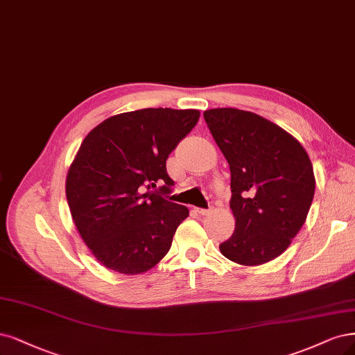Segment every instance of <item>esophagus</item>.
<instances>
[{
  "instance_id": "obj_1",
  "label": "esophagus",
  "mask_w": 355,
  "mask_h": 355,
  "mask_svg": "<svg viewBox=\"0 0 355 355\" xmlns=\"http://www.w3.org/2000/svg\"><path fill=\"white\" fill-rule=\"evenodd\" d=\"M197 211L201 214V216H207L210 214L213 211V207H209V209H197Z\"/></svg>"
}]
</instances>
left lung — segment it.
<instances>
[{
  "instance_id": "1",
  "label": "left lung",
  "mask_w": 355,
  "mask_h": 355,
  "mask_svg": "<svg viewBox=\"0 0 355 355\" xmlns=\"http://www.w3.org/2000/svg\"><path fill=\"white\" fill-rule=\"evenodd\" d=\"M230 167L235 232L220 252L242 266L276 259L295 238L314 197L313 166L302 145L282 128L238 108L204 112Z\"/></svg>"
}]
</instances>
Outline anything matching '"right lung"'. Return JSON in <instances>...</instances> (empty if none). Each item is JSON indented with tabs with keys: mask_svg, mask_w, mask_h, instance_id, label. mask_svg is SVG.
<instances>
[{
	"mask_svg": "<svg viewBox=\"0 0 355 355\" xmlns=\"http://www.w3.org/2000/svg\"><path fill=\"white\" fill-rule=\"evenodd\" d=\"M200 119L198 110L142 108L104 120L73 160L66 197L82 239L107 268L138 275L172 247L185 205L167 201L166 160Z\"/></svg>",
	"mask_w": 355,
	"mask_h": 355,
	"instance_id": "1",
	"label": "right lung"
}]
</instances>
